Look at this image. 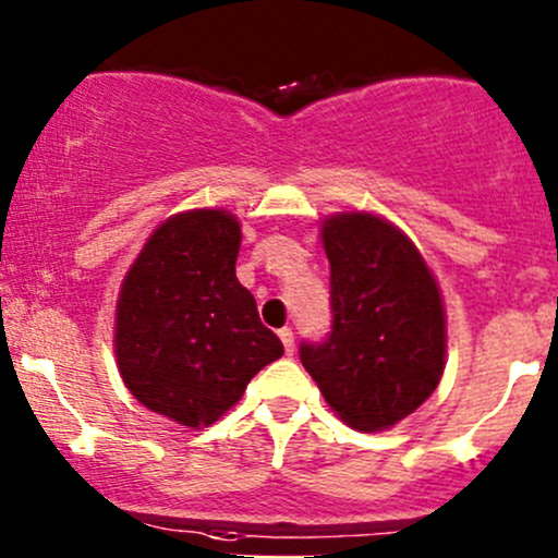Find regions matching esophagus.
Instances as JSON below:
<instances>
[{
	"label": "esophagus",
	"instance_id": "34e87169",
	"mask_svg": "<svg viewBox=\"0 0 558 558\" xmlns=\"http://www.w3.org/2000/svg\"><path fill=\"white\" fill-rule=\"evenodd\" d=\"M278 335H280V340H283L286 353H289V356H291V353H294V331H291L289 326H286V329H280Z\"/></svg>",
	"mask_w": 558,
	"mask_h": 558
}]
</instances>
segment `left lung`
<instances>
[{
  "label": "left lung",
  "mask_w": 558,
  "mask_h": 558,
  "mask_svg": "<svg viewBox=\"0 0 558 558\" xmlns=\"http://www.w3.org/2000/svg\"><path fill=\"white\" fill-rule=\"evenodd\" d=\"M331 331L300 359L342 421L378 432L421 408L442 378L446 315L435 278L399 229L369 213L324 223Z\"/></svg>",
  "instance_id": "left-lung-1"
}]
</instances>
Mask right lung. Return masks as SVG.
Segmentation results:
<instances>
[{"mask_svg": "<svg viewBox=\"0 0 558 558\" xmlns=\"http://www.w3.org/2000/svg\"><path fill=\"white\" fill-rule=\"evenodd\" d=\"M240 223L191 210L161 223L129 269L116 356L129 391L154 413L199 429L240 402L247 380L283 356L234 275Z\"/></svg>", "mask_w": 558, "mask_h": 558, "instance_id": "add662e5", "label": "right lung"}]
</instances>
